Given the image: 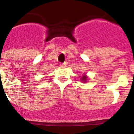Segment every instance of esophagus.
Masks as SVG:
<instances>
[{
	"label": "esophagus",
	"instance_id": "esophagus-1",
	"mask_svg": "<svg viewBox=\"0 0 134 134\" xmlns=\"http://www.w3.org/2000/svg\"><path fill=\"white\" fill-rule=\"evenodd\" d=\"M66 64H67L66 62H64V63H62V64H61V66H62V67H66Z\"/></svg>",
	"mask_w": 134,
	"mask_h": 134
}]
</instances>
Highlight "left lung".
Listing matches in <instances>:
<instances>
[{"mask_svg": "<svg viewBox=\"0 0 134 134\" xmlns=\"http://www.w3.org/2000/svg\"><path fill=\"white\" fill-rule=\"evenodd\" d=\"M87 80H88V77H87L86 75H83L82 77V78H81V80L82 81V82H85V83H86Z\"/></svg>", "mask_w": 134, "mask_h": 134, "instance_id": "left-lung-1", "label": "left lung"}]
</instances>
